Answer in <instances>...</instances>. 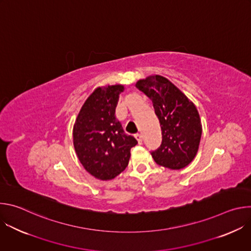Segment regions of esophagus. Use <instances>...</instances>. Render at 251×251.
<instances>
[{"label": "esophagus", "instance_id": "34e87169", "mask_svg": "<svg viewBox=\"0 0 251 251\" xmlns=\"http://www.w3.org/2000/svg\"><path fill=\"white\" fill-rule=\"evenodd\" d=\"M135 138H136V140L138 141V144H142L143 137H142V135H141V134H139V133L135 134Z\"/></svg>", "mask_w": 251, "mask_h": 251}]
</instances>
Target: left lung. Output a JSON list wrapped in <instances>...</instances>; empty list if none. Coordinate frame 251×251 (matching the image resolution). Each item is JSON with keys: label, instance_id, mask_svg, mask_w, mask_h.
I'll list each match as a JSON object with an SVG mask.
<instances>
[{"label": "left lung", "instance_id": "obj_1", "mask_svg": "<svg viewBox=\"0 0 251 251\" xmlns=\"http://www.w3.org/2000/svg\"><path fill=\"white\" fill-rule=\"evenodd\" d=\"M136 87L153 102L162 130V144L151 153L154 161L171 170L187 167L196 157L201 137V122L195 104L169 79L150 75Z\"/></svg>", "mask_w": 251, "mask_h": 251}]
</instances>
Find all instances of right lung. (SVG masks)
<instances>
[{
  "label": "right lung",
  "instance_id": "obj_1",
  "mask_svg": "<svg viewBox=\"0 0 251 251\" xmlns=\"http://www.w3.org/2000/svg\"><path fill=\"white\" fill-rule=\"evenodd\" d=\"M124 85L97 87L85 100L74 126V146L84 169L101 181L112 180L128 166L137 140L115 116Z\"/></svg>",
  "mask_w": 251,
  "mask_h": 251
}]
</instances>
